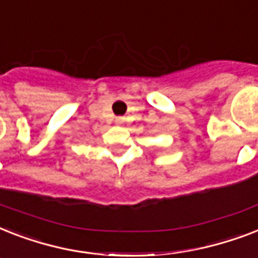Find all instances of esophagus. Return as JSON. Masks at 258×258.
<instances>
[{"mask_svg": "<svg viewBox=\"0 0 258 258\" xmlns=\"http://www.w3.org/2000/svg\"><path fill=\"white\" fill-rule=\"evenodd\" d=\"M123 122H125V118H123V117H117V118H116L117 125H122Z\"/></svg>", "mask_w": 258, "mask_h": 258, "instance_id": "obj_1", "label": "esophagus"}]
</instances>
